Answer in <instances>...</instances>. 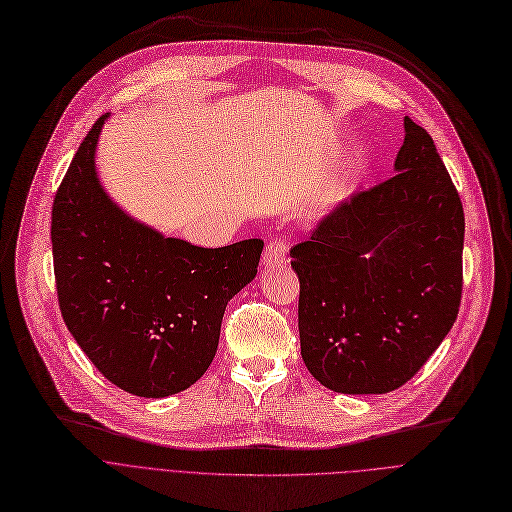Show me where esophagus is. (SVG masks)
Instances as JSON below:
<instances>
[{
    "mask_svg": "<svg viewBox=\"0 0 512 512\" xmlns=\"http://www.w3.org/2000/svg\"><path fill=\"white\" fill-rule=\"evenodd\" d=\"M287 243L281 237H273L269 241V246L264 250V266L266 269H275V266L283 264L287 258Z\"/></svg>",
    "mask_w": 512,
    "mask_h": 512,
    "instance_id": "esophagus-1",
    "label": "esophagus"
}]
</instances>
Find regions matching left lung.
Segmentation results:
<instances>
[{"label": "left lung", "mask_w": 512, "mask_h": 512, "mask_svg": "<svg viewBox=\"0 0 512 512\" xmlns=\"http://www.w3.org/2000/svg\"><path fill=\"white\" fill-rule=\"evenodd\" d=\"M396 175L291 248L302 358L339 394H387L429 360L462 294L465 212L431 135L406 116Z\"/></svg>", "instance_id": "obj_1"}]
</instances>
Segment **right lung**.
<instances>
[{"label":"right lung","mask_w":512,"mask_h":512,"mask_svg":"<svg viewBox=\"0 0 512 512\" xmlns=\"http://www.w3.org/2000/svg\"><path fill=\"white\" fill-rule=\"evenodd\" d=\"M106 118L95 120L54 198L58 304L108 381L141 398H166L210 367L225 308L256 277L264 241L198 248L133 221L95 173Z\"/></svg>","instance_id":"right-lung-1"}]
</instances>
